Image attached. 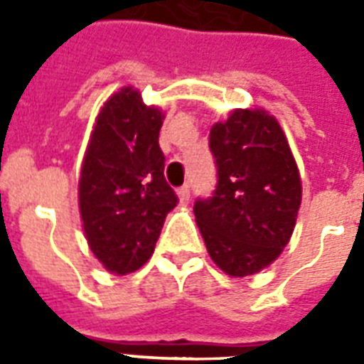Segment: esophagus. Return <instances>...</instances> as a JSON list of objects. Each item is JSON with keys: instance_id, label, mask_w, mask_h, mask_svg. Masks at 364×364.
Returning a JSON list of instances; mask_svg holds the SVG:
<instances>
[{"instance_id": "esophagus-1", "label": "esophagus", "mask_w": 364, "mask_h": 364, "mask_svg": "<svg viewBox=\"0 0 364 364\" xmlns=\"http://www.w3.org/2000/svg\"><path fill=\"white\" fill-rule=\"evenodd\" d=\"M177 194H179V202H181V205H187L188 200H191V187H188V185H183V187L177 191Z\"/></svg>"}]
</instances>
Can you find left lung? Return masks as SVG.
<instances>
[{
    "mask_svg": "<svg viewBox=\"0 0 364 364\" xmlns=\"http://www.w3.org/2000/svg\"><path fill=\"white\" fill-rule=\"evenodd\" d=\"M217 187L194 202L208 253L232 277L260 272L293 234L302 183L279 122L264 109H236L213 124Z\"/></svg>",
    "mask_w": 364,
    "mask_h": 364,
    "instance_id": "1",
    "label": "left lung"
}]
</instances>
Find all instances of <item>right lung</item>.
I'll return each instance as SVG.
<instances>
[{"mask_svg": "<svg viewBox=\"0 0 364 364\" xmlns=\"http://www.w3.org/2000/svg\"><path fill=\"white\" fill-rule=\"evenodd\" d=\"M162 111L132 87L100 111L79 179V210L88 247L105 270L124 276L154 251L177 194L166 183L159 145Z\"/></svg>", "mask_w": 364, "mask_h": 364, "instance_id": "obj_1", "label": "right lung"}]
</instances>
